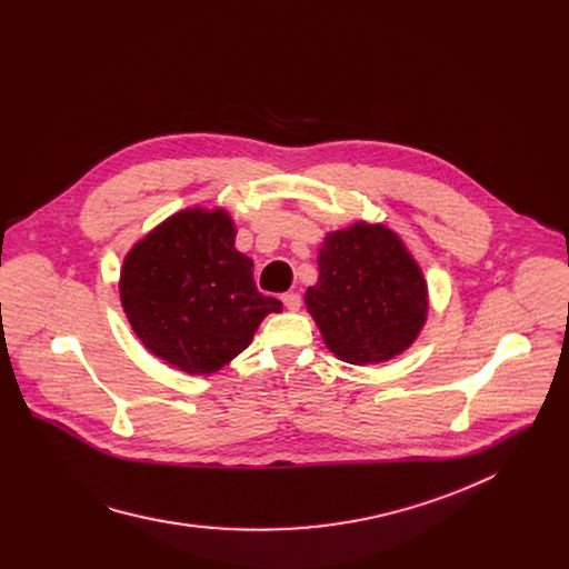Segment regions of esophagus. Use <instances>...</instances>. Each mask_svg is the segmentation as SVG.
Listing matches in <instances>:
<instances>
[{"label":"esophagus","mask_w":569,"mask_h":569,"mask_svg":"<svg viewBox=\"0 0 569 569\" xmlns=\"http://www.w3.org/2000/svg\"><path fill=\"white\" fill-rule=\"evenodd\" d=\"M281 301H283V306H286L290 312H297V310L301 308V295H297V292H286V295L281 297Z\"/></svg>","instance_id":"esophagus-1"}]
</instances>
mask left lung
<instances>
[{"label":"left lung","instance_id":"1","mask_svg":"<svg viewBox=\"0 0 569 569\" xmlns=\"http://www.w3.org/2000/svg\"><path fill=\"white\" fill-rule=\"evenodd\" d=\"M306 306L340 360L373 365L415 342L428 315V286L393 231L358 222L327 236Z\"/></svg>","mask_w":569,"mask_h":569}]
</instances>
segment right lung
<instances>
[{"instance_id": "1", "label": "right lung", "mask_w": 569, "mask_h": 569, "mask_svg": "<svg viewBox=\"0 0 569 569\" xmlns=\"http://www.w3.org/2000/svg\"><path fill=\"white\" fill-rule=\"evenodd\" d=\"M224 211H180L126 257L121 301L150 353L187 373H211L248 349L281 301L257 290Z\"/></svg>"}]
</instances>
